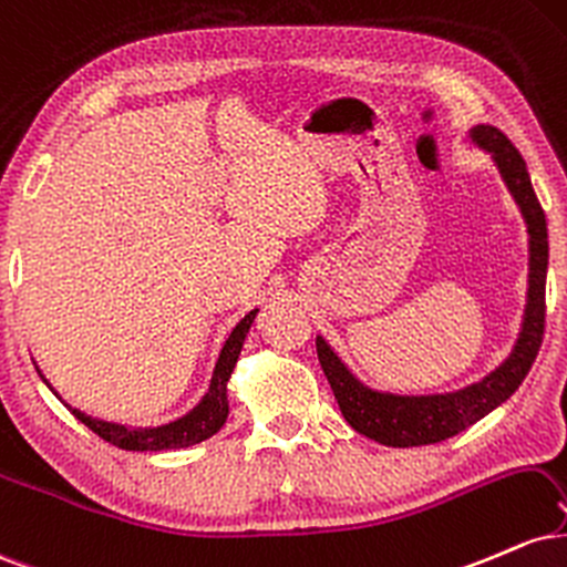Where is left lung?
<instances>
[{"instance_id":"left-lung-1","label":"left lung","mask_w":567,"mask_h":567,"mask_svg":"<svg viewBox=\"0 0 567 567\" xmlns=\"http://www.w3.org/2000/svg\"><path fill=\"white\" fill-rule=\"evenodd\" d=\"M472 140L494 156L504 183L520 206L530 236L528 305H525L523 331L512 355L496 371L464 390L445 392V395H390V392H377L358 382L348 365L339 361L337 352L326 344V339H316L318 361L334 390L342 416L355 432L382 445H392V449L441 443L481 422L485 414H491L496 405H502L520 388L536 361L538 348H542L544 316H547L544 291H547L549 265L547 217H544L534 185H530L520 151L509 143V137L496 126L477 124L472 130Z\"/></svg>"}]
</instances>
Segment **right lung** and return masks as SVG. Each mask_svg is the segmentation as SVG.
Returning a JSON list of instances; mask_svg holds the SVG:
<instances>
[{
	"label": "right lung",
	"instance_id": "add662e5",
	"mask_svg": "<svg viewBox=\"0 0 567 567\" xmlns=\"http://www.w3.org/2000/svg\"><path fill=\"white\" fill-rule=\"evenodd\" d=\"M257 310H251L249 316L241 318V323L230 331L228 342L223 344V352H219L215 374H212L209 392L202 398V403L196 409L188 411L177 422L162 424V427H124V424L103 422V419L86 416L82 411H73V416L79 422L86 424L95 435L103 437L105 443L116 445V449L124 451H172V449H188V445H196L212 437L215 432L223 427L225 419H228V379L236 369L238 355H241L246 331H249L251 321H255ZM47 382V379H44ZM50 388V384H47ZM52 390V388H50Z\"/></svg>",
	"mask_w": 567,
	"mask_h": 567
}]
</instances>
